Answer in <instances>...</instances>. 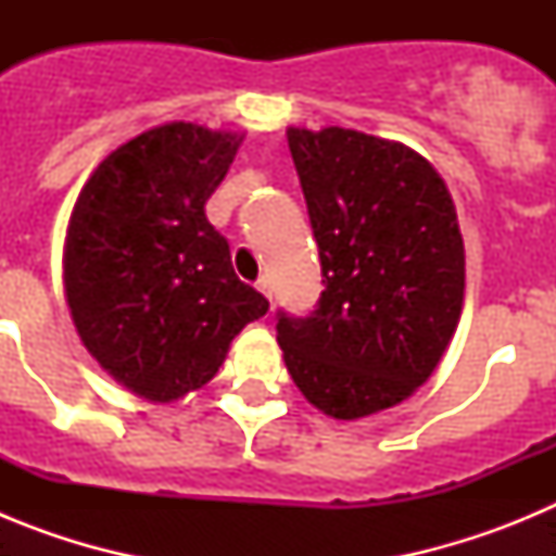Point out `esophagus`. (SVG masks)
<instances>
[{"instance_id": "1", "label": "esophagus", "mask_w": 556, "mask_h": 556, "mask_svg": "<svg viewBox=\"0 0 556 556\" xmlns=\"http://www.w3.org/2000/svg\"><path fill=\"white\" fill-rule=\"evenodd\" d=\"M255 289H258V292H262L267 301H273V287H269V278H258V281H255Z\"/></svg>"}]
</instances>
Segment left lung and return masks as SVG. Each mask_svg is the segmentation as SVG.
I'll list each match as a JSON object with an SVG mask.
<instances>
[{
    "instance_id": "8db88e82",
    "label": "left lung",
    "mask_w": 556,
    "mask_h": 556,
    "mask_svg": "<svg viewBox=\"0 0 556 556\" xmlns=\"http://www.w3.org/2000/svg\"><path fill=\"white\" fill-rule=\"evenodd\" d=\"M326 289L306 320L281 314L294 387L337 420L397 406L440 365L465 301L454 200L429 161L351 127H287Z\"/></svg>"
}]
</instances>
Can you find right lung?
I'll list each match as a JSON object with an SVG mask.
<instances>
[{
    "instance_id": "add662e5",
    "label": "right lung",
    "mask_w": 556,
    "mask_h": 556,
    "mask_svg": "<svg viewBox=\"0 0 556 556\" xmlns=\"http://www.w3.org/2000/svg\"><path fill=\"white\" fill-rule=\"evenodd\" d=\"M244 132L166 122L108 152L80 189L63 244V292L86 351L150 404L217 376L267 298L236 278L205 217Z\"/></svg>"
}]
</instances>
